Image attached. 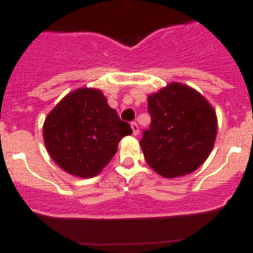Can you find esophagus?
<instances>
[{
    "mask_svg": "<svg viewBox=\"0 0 253 253\" xmlns=\"http://www.w3.org/2000/svg\"><path fill=\"white\" fill-rule=\"evenodd\" d=\"M131 129H132V134L137 135V132H139V126H137L135 122H132L131 123Z\"/></svg>",
    "mask_w": 253,
    "mask_h": 253,
    "instance_id": "obj_1",
    "label": "esophagus"
}]
</instances>
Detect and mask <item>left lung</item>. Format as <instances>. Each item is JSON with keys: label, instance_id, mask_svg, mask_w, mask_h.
<instances>
[{"label": "left lung", "instance_id": "1", "mask_svg": "<svg viewBox=\"0 0 253 253\" xmlns=\"http://www.w3.org/2000/svg\"><path fill=\"white\" fill-rule=\"evenodd\" d=\"M151 124L140 146L149 166L165 178L196 171L211 155L216 137L214 108L199 92L172 82L147 98Z\"/></svg>", "mask_w": 253, "mask_h": 253}]
</instances>
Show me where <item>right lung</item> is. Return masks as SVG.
<instances>
[{
  "label": "right lung",
  "instance_id": "1",
  "mask_svg": "<svg viewBox=\"0 0 253 253\" xmlns=\"http://www.w3.org/2000/svg\"><path fill=\"white\" fill-rule=\"evenodd\" d=\"M131 127L121 121L99 89L79 88L65 96L42 126L45 146L65 172L89 178L109 164Z\"/></svg>",
  "mask_w": 253,
  "mask_h": 253
}]
</instances>
